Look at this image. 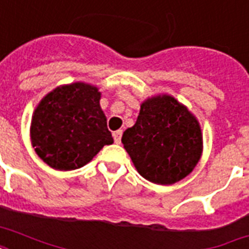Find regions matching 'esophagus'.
Wrapping results in <instances>:
<instances>
[{"label": "esophagus", "instance_id": "esophagus-1", "mask_svg": "<svg viewBox=\"0 0 249 249\" xmlns=\"http://www.w3.org/2000/svg\"><path fill=\"white\" fill-rule=\"evenodd\" d=\"M121 134H123V130H116L113 132V140H115V143H120L121 142Z\"/></svg>", "mask_w": 249, "mask_h": 249}]
</instances>
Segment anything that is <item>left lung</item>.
<instances>
[{"label": "left lung", "instance_id": "1", "mask_svg": "<svg viewBox=\"0 0 249 249\" xmlns=\"http://www.w3.org/2000/svg\"><path fill=\"white\" fill-rule=\"evenodd\" d=\"M121 142L137 172L156 185L183 179L203 154L196 116L169 94L144 99L136 124L125 130Z\"/></svg>", "mask_w": 249, "mask_h": 249}]
</instances>
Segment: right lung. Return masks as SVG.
<instances>
[{"label": "right lung", "mask_w": 249, "mask_h": 249, "mask_svg": "<svg viewBox=\"0 0 249 249\" xmlns=\"http://www.w3.org/2000/svg\"><path fill=\"white\" fill-rule=\"evenodd\" d=\"M98 86L83 81L56 86L33 111L31 142L44 163L56 170L86 165L113 138Z\"/></svg>", "instance_id": "obj_1"}]
</instances>
